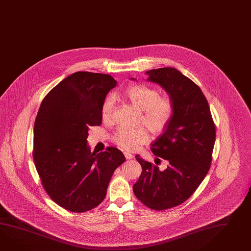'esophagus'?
<instances>
[{"label": "esophagus", "mask_w": 251, "mask_h": 251, "mask_svg": "<svg viewBox=\"0 0 251 251\" xmlns=\"http://www.w3.org/2000/svg\"><path fill=\"white\" fill-rule=\"evenodd\" d=\"M124 154V156H125V158H126V159H131L134 156L131 154V153L129 152H124L123 153Z\"/></svg>", "instance_id": "obj_1"}]
</instances>
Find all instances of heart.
<instances>
[{
	"mask_svg": "<svg viewBox=\"0 0 251 251\" xmlns=\"http://www.w3.org/2000/svg\"><path fill=\"white\" fill-rule=\"evenodd\" d=\"M128 99L137 109L141 110L140 122L145 125L152 133L162 132L171 123L174 113V103L168 95H159V92L152 87L134 83L124 91ZM116 98L114 95L106 96L101 104L100 114L104 122H109L113 115ZM119 147L126 151H135L149 140L146 128H121L112 137Z\"/></svg>",
	"mask_w": 251,
	"mask_h": 251,
	"instance_id": "obj_1",
	"label": "heart"
}]
</instances>
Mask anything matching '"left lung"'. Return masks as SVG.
Segmentation results:
<instances>
[{
	"label": "left lung",
	"mask_w": 251,
	"mask_h": 251,
	"mask_svg": "<svg viewBox=\"0 0 251 251\" xmlns=\"http://www.w3.org/2000/svg\"><path fill=\"white\" fill-rule=\"evenodd\" d=\"M147 74L148 80L164 88L174 103L171 123L151 144L153 154L169 164L160 171L137 155L142 171L133 192L148 208L164 210L186 201L206 177L216 127L208 100L195 82L174 68L151 70Z\"/></svg>",
	"instance_id": "8db88e82"
}]
</instances>
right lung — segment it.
I'll return each mask as SVG.
<instances>
[{
    "label": "right lung",
    "instance_id": "right-lung-1",
    "mask_svg": "<svg viewBox=\"0 0 251 251\" xmlns=\"http://www.w3.org/2000/svg\"><path fill=\"white\" fill-rule=\"evenodd\" d=\"M117 81L77 72L44 97L33 128V160L43 189L61 208L85 212L103 201L114 171L125 161L117 148L92 153L88 129L102 122L101 104Z\"/></svg>",
    "mask_w": 251,
    "mask_h": 251
}]
</instances>
